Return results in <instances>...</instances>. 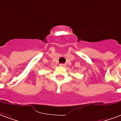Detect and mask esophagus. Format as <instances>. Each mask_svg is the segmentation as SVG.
<instances>
[{"mask_svg": "<svg viewBox=\"0 0 121 121\" xmlns=\"http://www.w3.org/2000/svg\"><path fill=\"white\" fill-rule=\"evenodd\" d=\"M60 65L61 67H65V66H66V65H65V64H63V63H61V64H60Z\"/></svg>", "mask_w": 121, "mask_h": 121, "instance_id": "esophagus-1", "label": "esophagus"}]
</instances>
